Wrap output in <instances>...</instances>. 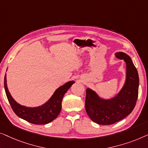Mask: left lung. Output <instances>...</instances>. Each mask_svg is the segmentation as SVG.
<instances>
[{
  "mask_svg": "<svg viewBox=\"0 0 148 148\" xmlns=\"http://www.w3.org/2000/svg\"><path fill=\"white\" fill-rule=\"evenodd\" d=\"M126 64L125 80L120 90L111 98L104 99L91 88H86L85 109L90 119L99 125H111L130 115L138 97L139 76L132 58L127 54L115 53Z\"/></svg>",
  "mask_w": 148,
  "mask_h": 148,
  "instance_id": "obj_1",
  "label": "left lung"
}]
</instances>
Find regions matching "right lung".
Masks as SVG:
<instances>
[{"mask_svg":"<svg viewBox=\"0 0 148 148\" xmlns=\"http://www.w3.org/2000/svg\"><path fill=\"white\" fill-rule=\"evenodd\" d=\"M74 83H75L74 81H69L65 83L56 89L48 101L43 105L38 107H30L21 105L12 98L7 87L6 74L4 79L6 95L14 113L18 117L36 125L47 124L57 117L62 109V99Z\"/></svg>","mask_w":148,"mask_h":148,"instance_id":"right-lung-1","label":"right lung"}]
</instances>
